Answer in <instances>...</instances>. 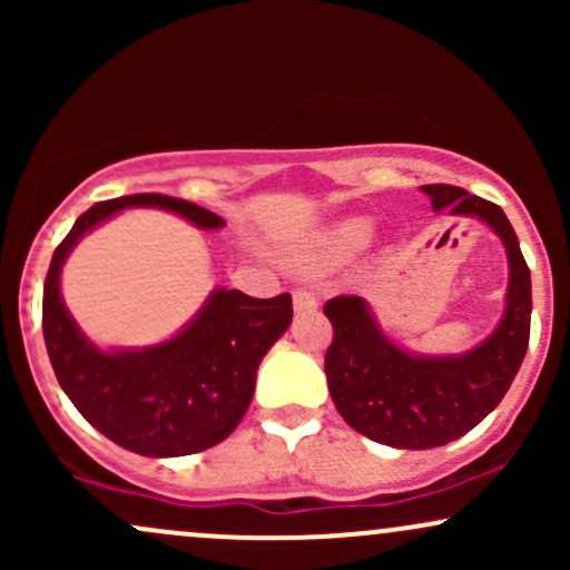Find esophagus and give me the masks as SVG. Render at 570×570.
Returning a JSON list of instances; mask_svg holds the SVG:
<instances>
[{
  "label": "esophagus",
  "instance_id": "obj_1",
  "mask_svg": "<svg viewBox=\"0 0 570 570\" xmlns=\"http://www.w3.org/2000/svg\"><path fill=\"white\" fill-rule=\"evenodd\" d=\"M292 303H294V313H313L318 307L316 297H313L307 289H297L292 294Z\"/></svg>",
  "mask_w": 570,
  "mask_h": 570
}]
</instances>
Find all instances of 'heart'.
<instances>
[{
  "mask_svg": "<svg viewBox=\"0 0 570 570\" xmlns=\"http://www.w3.org/2000/svg\"><path fill=\"white\" fill-rule=\"evenodd\" d=\"M372 235H375V222L367 217H351L326 233L322 252L332 259L353 257V254L362 252L370 244Z\"/></svg>",
  "mask_w": 570,
  "mask_h": 570,
  "instance_id": "heart-1",
  "label": "heart"
}]
</instances>
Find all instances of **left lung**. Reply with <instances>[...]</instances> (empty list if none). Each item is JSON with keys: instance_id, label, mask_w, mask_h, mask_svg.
Masks as SVG:
<instances>
[{"instance_id": "8db88e82", "label": "left lung", "mask_w": 570, "mask_h": 570, "mask_svg": "<svg viewBox=\"0 0 570 570\" xmlns=\"http://www.w3.org/2000/svg\"><path fill=\"white\" fill-rule=\"evenodd\" d=\"M434 212L488 225L507 248L509 284L495 330L474 348L426 356L383 332L370 303L356 294L330 299L335 340L324 358L332 402L353 431L399 450H429L458 440L499 407L531 337V271L507 214L495 203L453 185H423Z\"/></svg>"}]
</instances>
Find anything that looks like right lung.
Listing matches in <instances>:
<instances>
[{
    "mask_svg": "<svg viewBox=\"0 0 570 570\" xmlns=\"http://www.w3.org/2000/svg\"><path fill=\"white\" fill-rule=\"evenodd\" d=\"M126 208H163L198 230L225 227L208 208L155 193L90 206L56 248L45 278L42 332L50 364L85 421L120 448L147 458L200 453L227 440L246 415L259 362L292 324V297L257 299L219 286L163 343L98 348L63 303L61 271L85 235Z\"/></svg>",
    "mask_w": 570,
    "mask_h": 570,
    "instance_id": "1",
    "label": "right lung"
}]
</instances>
